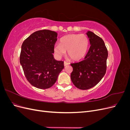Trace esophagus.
Returning a JSON list of instances; mask_svg holds the SVG:
<instances>
[{
	"mask_svg": "<svg viewBox=\"0 0 130 130\" xmlns=\"http://www.w3.org/2000/svg\"><path fill=\"white\" fill-rule=\"evenodd\" d=\"M69 63H68V62H66V61H64V66H67V65H68Z\"/></svg>",
	"mask_w": 130,
	"mask_h": 130,
	"instance_id": "esophagus-1",
	"label": "esophagus"
}]
</instances>
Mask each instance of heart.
Segmentation results:
<instances>
[{"label": "heart", "mask_w": 130, "mask_h": 130, "mask_svg": "<svg viewBox=\"0 0 130 130\" xmlns=\"http://www.w3.org/2000/svg\"><path fill=\"white\" fill-rule=\"evenodd\" d=\"M89 41L84 34H72L62 37L60 44L54 46V53L61 57L67 51L68 55L74 61L80 60L87 52Z\"/></svg>", "instance_id": "heart-1"}]
</instances>
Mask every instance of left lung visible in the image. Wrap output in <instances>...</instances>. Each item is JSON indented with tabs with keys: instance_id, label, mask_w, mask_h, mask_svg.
Here are the masks:
<instances>
[{
	"instance_id": "obj_1",
	"label": "left lung",
	"mask_w": 130,
	"mask_h": 130,
	"mask_svg": "<svg viewBox=\"0 0 130 130\" xmlns=\"http://www.w3.org/2000/svg\"><path fill=\"white\" fill-rule=\"evenodd\" d=\"M89 40L90 48L84 60L71 63L73 72L70 75L75 87L88 89L96 85L106 72L107 49L103 39L92 31L86 33Z\"/></svg>"
}]
</instances>
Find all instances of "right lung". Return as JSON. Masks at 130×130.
Masks as SVG:
<instances>
[{"label":"right lung","instance_id":"right-lung-1","mask_svg":"<svg viewBox=\"0 0 130 130\" xmlns=\"http://www.w3.org/2000/svg\"><path fill=\"white\" fill-rule=\"evenodd\" d=\"M57 33L49 30L37 31L22 45L20 63L27 80L34 87L47 89L55 83L64 68V62L54 57Z\"/></svg>","mask_w":130,"mask_h":130}]
</instances>
